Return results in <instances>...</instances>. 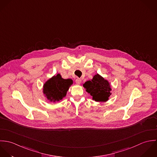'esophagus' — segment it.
Instances as JSON below:
<instances>
[{"instance_id":"1","label":"esophagus","mask_w":157,"mask_h":157,"mask_svg":"<svg viewBox=\"0 0 157 157\" xmlns=\"http://www.w3.org/2000/svg\"><path fill=\"white\" fill-rule=\"evenodd\" d=\"M75 81H76V82L77 84H80L81 82V79L80 78H77Z\"/></svg>"}]
</instances>
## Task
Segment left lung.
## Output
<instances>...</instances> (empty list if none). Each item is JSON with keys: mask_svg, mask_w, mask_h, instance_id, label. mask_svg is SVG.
I'll use <instances>...</instances> for the list:
<instances>
[{"mask_svg": "<svg viewBox=\"0 0 157 157\" xmlns=\"http://www.w3.org/2000/svg\"><path fill=\"white\" fill-rule=\"evenodd\" d=\"M83 86L96 101L105 102L111 94V88L109 82L98 74L94 75L91 81L86 82Z\"/></svg>", "mask_w": 157, "mask_h": 157, "instance_id": "left-lung-1", "label": "left lung"}]
</instances>
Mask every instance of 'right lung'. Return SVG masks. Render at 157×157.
<instances>
[{"label": "right lung", "mask_w": 157, "mask_h": 157, "mask_svg": "<svg viewBox=\"0 0 157 157\" xmlns=\"http://www.w3.org/2000/svg\"><path fill=\"white\" fill-rule=\"evenodd\" d=\"M72 84V79H63L59 74H58L44 84V94L50 101H59L65 96Z\"/></svg>", "instance_id": "add662e5"}]
</instances>
